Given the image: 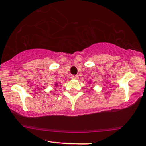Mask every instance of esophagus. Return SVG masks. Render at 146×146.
<instances>
[{
    "label": "esophagus",
    "mask_w": 146,
    "mask_h": 146,
    "mask_svg": "<svg viewBox=\"0 0 146 146\" xmlns=\"http://www.w3.org/2000/svg\"><path fill=\"white\" fill-rule=\"evenodd\" d=\"M78 75H73V76H72V79H78Z\"/></svg>",
    "instance_id": "esophagus-1"
}]
</instances>
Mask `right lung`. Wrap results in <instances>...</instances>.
<instances>
[{"instance_id": "obj_1", "label": "right lung", "mask_w": 146, "mask_h": 146, "mask_svg": "<svg viewBox=\"0 0 146 146\" xmlns=\"http://www.w3.org/2000/svg\"><path fill=\"white\" fill-rule=\"evenodd\" d=\"M56 85H57V84H56Z\"/></svg>"}]
</instances>
